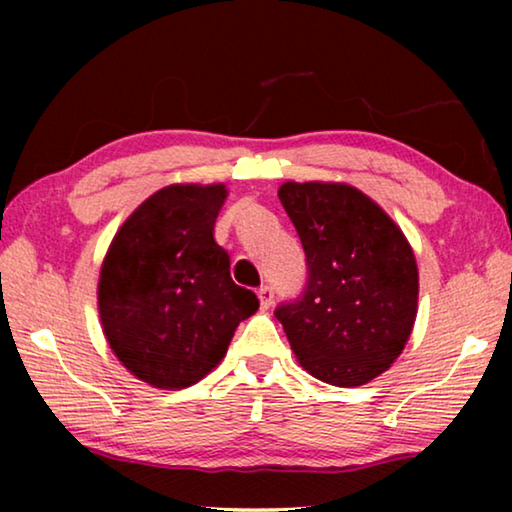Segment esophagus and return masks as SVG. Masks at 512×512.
<instances>
[{
	"label": "esophagus",
	"mask_w": 512,
	"mask_h": 512,
	"mask_svg": "<svg viewBox=\"0 0 512 512\" xmlns=\"http://www.w3.org/2000/svg\"><path fill=\"white\" fill-rule=\"evenodd\" d=\"M257 298H259V305H262V309H268L273 305V298H275V293H273V289L268 287V284H264V287H259V291H257Z\"/></svg>",
	"instance_id": "obj_1"
}]
</instances>
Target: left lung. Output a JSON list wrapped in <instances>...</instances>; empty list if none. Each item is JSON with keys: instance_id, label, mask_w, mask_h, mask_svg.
<instances>
[{"instance_id": "8db88e82", "label": "left lung", "mask_w": 512, "mask_h": 512, "mask_svg": "<svg viewBox=\"0 0 512 512\" xmlns=\"http://www.w3.org/2000/svg\"><path fill=\"white\" fill-rule=\"evenodd\" d=\"M277 196L305 248L307 287L275 318L311 377L368 384L400 357L418 314L409 241L357 187L284 183Z\"/></svg>"}]
</instances>
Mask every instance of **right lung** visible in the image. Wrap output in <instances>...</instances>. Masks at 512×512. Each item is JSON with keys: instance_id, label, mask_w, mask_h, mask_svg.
I'll use <instances>...</instances> for the list:
<instances>
[{"instance_id": "add662e5", "label": "right lung", "mask_w": 512, "mask_h": 512, "mask_svg": "<svg viewBox=\"0 0 512 512\" xmlns=\"http://www.w3.org/2000/svg\"><path fill=\"white\" fill-rule=\"evenodd\" d=\"M225 185H169L117 230L101 264L99 316L110 350L137 379L164 391L219 366L259 300L232 282L214 241Z\"/></svg>"}]
</instances>
